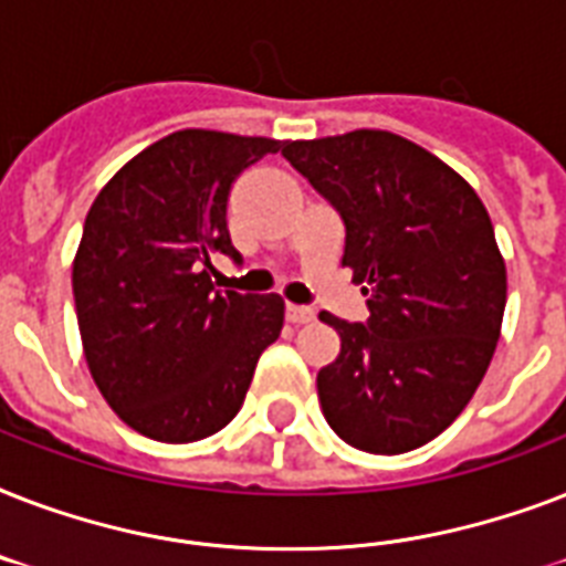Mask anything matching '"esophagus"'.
Masks as SVG:
<instances>
[{
	"label": "esophagus",
	"instance_id": "esophagus-1",
	"mask_svg": "<svg viewBox=\"0 0 566 566\" xmlns=\"http://www.w3.org/2000/svg\"><path fill=\"white\" fill-rule=\"evenodd\" d=\"M284 317H287V323H293V326H302V323H311L314 319V311L305 308V305H284Z\"/></svg>",
	"mask_w": 566,
	"mask_h": 566
}]
</instances>
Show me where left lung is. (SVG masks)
Masks as SVG:
<instances>
[{
  "mask_svg": "<svg viewBox=\"0 0 566 566\" xmlns=\"http://www.w3.org/2000/svg\"><path fill=\"white\" fill-rule=\"evenodd\" d=\"M282 155L344 217L340 264L370 308L367 326L319 314L340 335L319 408L349 447L411 452L452 426L496 353L509 275L488 208L438 155L381 128Z\"/></svg>",
  "mask_w": 566,
  "mask_h": 566,
  "instance_id": "8db88e82",
  "label": "left lung"
}]
</instances>
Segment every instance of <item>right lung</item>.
Here are the masks:
<instances>
[{
    "mask_svg": "<svg viewBox=\"0 0 566 566\" xmlns=\"http://www.w3.org/2000/svg\"><path fill=\"white\" fill-rule=\"evenodd\" d=\"M284 140L185 128L146 146L93 199L73 296L93 381L119 420L193 443L234 420L284 323L279 293L213 291L231 185Z\"/></svg>",
    "mask_w": 566,
    "mask_h": 566,
    "instance_id": "1",
    "label": "right lung"
}]
</instances>
